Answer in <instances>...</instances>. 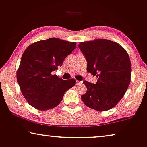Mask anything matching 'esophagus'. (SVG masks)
<instances>
[{"mask_svg": "<svg viewBox=\"0 0 147 147\" xmlns=\"http://www.w3.org/2000/svg\"><path fill=\"white\" fill-rule=\"evenodd\" d=\"M82 84V82H80V81H76V84L77 85V86H80V85H81Z\"/></svg>", "mask_w": 147, "mask_h": 147, "instance_id": "34e87169", "label": "esophagus"}]
</instances>
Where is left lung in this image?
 I'll return each mask as SVG.
<instances>
[{"mask_svg":"<svg viewBox=\"0 0 147 147\" xmlns=\"http://www.w3.org/2000/svg\"><path fill=\"white\" fill-rule=\"evenodd\" d=\"M87 61V71L98 78L96 84L84 81L87 91L81 96L84 104L99 111L115 107L123 97L131 81V65L126 50L104 39L80 42Z\"/></svg>","mask_w":147,"mask_h":147,"instance_id":"1","label":"left lung"}]
</instances>
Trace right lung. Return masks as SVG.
I'll return each mask as SVG.
<instances>
[{
  "label": "right lung",
  "mask_w": 147,
  "mask_h": 147,
  "mask_svg": "<svg viewBox=\"0 0 147 147\" xmlns=\"http://www.w3.org/2000/svg\"><path fill=\"white\" fill-rule=\"evenodd\" d=\"M75 42L52 38L32 43L22 56L16 73L22 94L28 104L46 111L57 106L65 92L75 85L74 78L63 80L53 74L73 52Z\"/></svg>",
  "instance_id": "add662e5"
}]
</instances>
